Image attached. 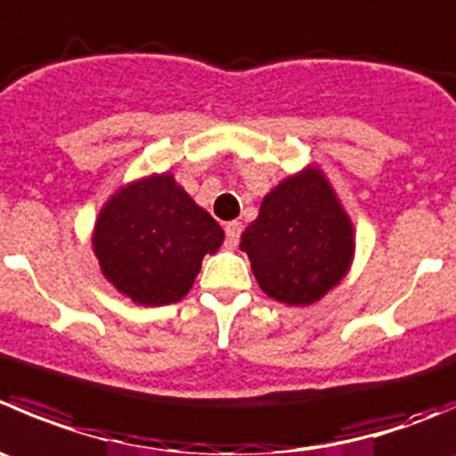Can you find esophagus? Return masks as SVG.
I'll use <instances>...</instances> for the list:
<instances>
[{
	"label": "esophagus",
	"instance_id": "34e87169",
	"mask_svg": "<svg viewBox=\"0 0 456 456\" xmlns=\"http://www.w3.org/2000/svg\"><path fill=\"white\" fill-rule=\"evenodd\" d=\"M224 233H227V245L236 247L238 240H240L242 224L240 223H227L224 224Z\"/></svg>",
	"mask_w": 456,
	"mask_h": 456
}]
</instances>
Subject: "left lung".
<instances>
[{
	"instance_id": "left-lung-1",
	"label": "left lung",
	"mask_w": 456,
	"mask_h": 456,
	"mask_svg": "<svg viewBox=\"0 0 456 456\" xmlns=\"http://www.w3.org/2000/svg\"><path fill=\"white\" fill-rule=\"evenodd\" d=\"M240 249L269 298L312 305L350 272L354 224L325 174L305 167L263 198L258 218L242 232Z\"/></svg>"
}]
</instances>
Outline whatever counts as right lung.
I'll return each instance as SVG.
<instances>
[{"instance_id":"1","label":"right lung","mask_w":456,"mask_h":456,"mask_svg":"<svg viewBox=\"0 0 456 456\" xmlns=\"http://www.w3.org/2000/svg\"><path fill=\"white\" fill-rule=\"evenodd\" d=\"M223 240V227L171 174L118 189L93 227V251L106 281L147 307L184 298L205 254H216Z\"/></svg>"}]
</instances>
